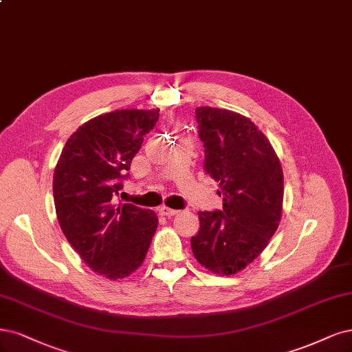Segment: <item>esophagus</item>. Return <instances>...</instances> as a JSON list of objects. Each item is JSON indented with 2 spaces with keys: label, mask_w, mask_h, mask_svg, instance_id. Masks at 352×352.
<instances>
[{
  "label": "esophagus",
  "mask_w": 352,
  "mask_h": 352,
  "mask_svg": "<svg viewBox=\"0 0 352 352\" xmlns=\"http://www.w3.org/2000/svg\"><path fill=\"white\" fill-rule=\"evenodd\" d=\"M159 211H160L162 215H166V217H173L179 212L177 210H172V208H167V207H160Z\"/></svg>",
  "instance_id": "esophagus-1"
}]
</instances>
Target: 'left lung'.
<instances>
[{"label":"left lung","instance_id":"left-lung-1","mask_svg":"<svg viewBox=\"0 0 352 352\" xmlns=\"http://www.w3.org/2000/svg\"><path fill=\"white\" fill-rule=\"evenodd\" d=\"M204 144V170L220 184L223 210L199 211V232L190 239L205 268L232 275L256 259L281 220L284 180L280 160L250 119L236 112L195 109Z\"/></svg>","mask_w":352,"mask_h":352}]
</instances>
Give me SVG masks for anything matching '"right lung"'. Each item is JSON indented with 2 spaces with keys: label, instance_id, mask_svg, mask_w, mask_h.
Here are the masks:
<instances>
[{
  "label": "right lung",
  "instance_id": "1",
  "mask_svg": "<svg viewBox=\"0 0 352 352\" xmlns=\"http://www.w3.org/2000/svg\"><path fill=\"white\" fill-rule=\"evenodd\" d=\"M159 116V109H122L90 119L68 138L55 167L60 230L80 258L111 280L140 268L159 224L151 210L118 204L131 162Z\"/></svg>",
  "mask_w": 352,
  "mask_h": 352
}]
</instances>
